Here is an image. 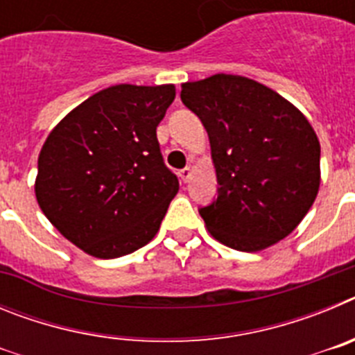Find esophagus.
<instances>
[{
	"mask_svg": "<svg viewBox=\"0 0 355 355\" xmlns=\"http://www.w3.org/2000/svg\"><path fill=\"white\" fill-rule=\"evenodd\" d=\"M192 174H193V171L190 167H187V168H183V171L180 172V175H181V180L184 181V183H188V181L192 180Z\"/></svg>",
	"mask_w": 355,
	"mask_h": 355,
	"instance_id": "1",
	"label": "esophagus"
}]
</instances>
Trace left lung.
Here are the masks:
<instances>
[{
    "mask_svg": "<svg viewBox=\"0 0 355 355\" xmlns=\"http://www.w3.org/2000/svg\"><path fill=\"white\" fill-rule=\"evenodd\" d=\"M206 128L218 197L199 213L209 234L258 252L302 222L320 188V142L306 115L258 81L213 74L181 85Z\"/></svg>",
    "mask_w": 355,
    "mask_h": 355,
    "instance_id": "obj_1",
    "label": "left lung"
}]
</instances>
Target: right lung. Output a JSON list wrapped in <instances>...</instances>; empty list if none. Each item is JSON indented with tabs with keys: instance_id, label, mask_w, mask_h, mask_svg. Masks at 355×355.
<instances>
[{
	"instance_id": "add662e5",
	"label": "right lung",
	"mask_w": 355,
	"mask_h": 355,
	"mask_svg": "<svg viewBox=\"0 0 355 355\" xmlns=\"http://www.w3.org/2000/svg\"><path fill=\"white\" fill-rule=\"evenodd\" d=\"M174 97V85H114L71 110L48 135L37 202L83 252L121 258L158 233L180 190L156 137Z\"/></svg>"
}]
</instances>
